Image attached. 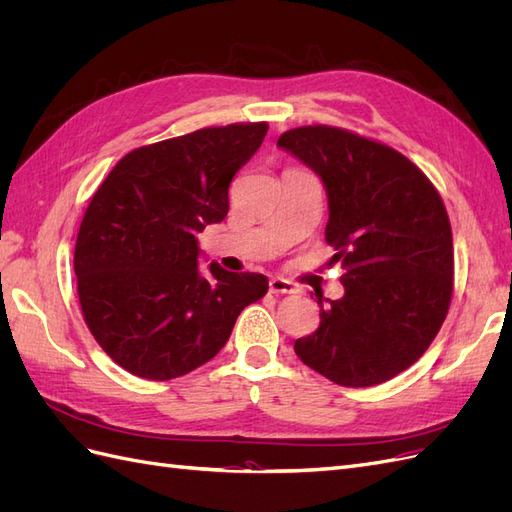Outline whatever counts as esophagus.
Listing matches in <instances>:
<instances>
[{"instance_id":"1","label":"esophagus","mask_w":512,"mask_h":512,"mask_svg":"<svg viewBox=\"0 0 512 512\" xmlns=\"http://www.w3.org/2000/svg\"><path fill=\"white\" fill-rule=\"evenodd\" d=\"M269 290L273 294H292V292H297L294 284L290 280H284V277H271V280H269Z\"/></svg>"}]
</instances>
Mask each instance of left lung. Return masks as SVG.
<instances>
[{
    "mask_svg": "<svg viewBox=\"0 0 512 512\" xmlns=\"http://www.w3.org/2000/svg\"><path fill=\"white\" fill-rule=\"evenodd\" d=\"M277 145L322 179L324 239L344 297L294 342L299 359L335 384H382L421 359L453 297V232L438 190L393 147L333 126L284 132Z\"/></svg>",
    "mask_w": 512,
    "mask_h": 512,
    "instance_id": "obj_1",
    "label": "left lung"
}]
</instances>
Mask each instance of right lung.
<instances>
[{
	"mask_svg": "<svg viewBox=\"0 0 512 512\" xmlns=\"http://www.w3.org/2000/svg\"><path fill=\"white\" fill-rule=\"evenodd\" d=\"M269 126L230 123L138 147L102 181L74 247L83 318L130 374L173 380L218 354L243 307L269 280L211 262L198 271V232L228 213V185Z\"/></svg>",
	"mask_w": 512,
	"mask_h": 512,
	"instance_id": "1",
	"label": "right lung"
}]
</instances>
